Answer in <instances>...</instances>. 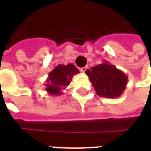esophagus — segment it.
<instances>
[{
  "label": "esophagus",
  "mask_w": 151,
  "mask_h": 151,
  "mask_svg": "<svg viewBox=\"0 0 151 151\" xmlns=\"http://www.w3.org/2000/svg\"><path fill=\"white\" fill-rule=\"evenodd\" d=\"M86 70V67H81V68H80V71H81V72H85Z\"/></svg>",
  "instance_id": "obj_1"
}]
</instances>
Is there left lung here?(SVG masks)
Returning a JSON list of instances; mask_svg holds the SVG:
<instances>
[{
	"mask_svg": "<svg viewBox=\"0 0 151 151\" xmlns=\"http://www.w3.org/2000/svg\"><path fill=\"white\" fill-rule=\"evenodd\" d=\"M88 76L98 96L116 98L121 96L128 84V76L115 65L107 61L86 70Z\"/></svg>",
	"mask_w": 151,
	"mask_h": 151,
	"instance_id": "obj_1",
	"label": "left lung"
}]
</instances>
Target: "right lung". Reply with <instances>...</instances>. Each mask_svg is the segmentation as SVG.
<instances>
[{
  "instance_id": "1",
  "label": "right lung",
  "mask_w": 151,
  "mask_h": 151,
  "mask_svg": "<svg viewBox=\"0 0 151 151\" xmlns=\"http://www.w3.org/2000/svg\"><path fill=\"white\" fill-rule=\"evenodd\" d=\"M80 72L73 64L59 65L49 73L45 90L50 95L60 96L70 85L73 76Z\"/></svg>"
}]
</instances>
